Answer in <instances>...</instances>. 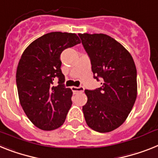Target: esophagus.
<instances>
[{
    "instance_id": "1",
    "label": "esophagus",
    "mask_w": 158,
    "mask_h": 158,
    "mask_svg": "<svg viewBox=\"0 0 158 158\" xmlns=\"http://www.w3.org/2000/svg\"><path fill=\"white\" fill-rule=\"evenodd\" d=\"M71 90L74 93L77 92H83L84 91V87H71Z\"/></svg>"
}]
</instances>
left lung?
I'll list each match as a JSON object with an SVG mask.
<instances>
[{
  "mask_svg": "<svg viewBox=\"0 0 158 158\" xmlns=\"http://www.w3.org/2000/svg\"><path fill=\"white\" fill-rule=\"evenodd\" d=\"M91 59L94 78L101 87L85 90L86 123L99 132L119 128L128 117L137 95L136 69L132 55L120 42L104 34H79Z\"/></svg>",
  "mask_w": 158,
  "mask_h": 158,
  "instance_id": "left-lung-1",
  "label": "left lung"
}]
</instances>
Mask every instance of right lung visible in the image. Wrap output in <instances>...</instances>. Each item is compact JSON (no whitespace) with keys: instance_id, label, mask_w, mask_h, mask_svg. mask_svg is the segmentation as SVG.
<instances>
[{"instance_id":"right-lung-1","label":"right lung","mask_w":158,"mask_h":158,"mask_svg":"<svg viewBox=\"0 0 158 158\" xmlns=\"http://www.w3.org/2000/svg\"><path fill=\"white\" fill-rule=\"evenodd\" d=\"M80 42L75 34L51 32L31 42L22 54L16 74L20 104L42 130H54L66 120L72 91L63 84L60 54ZM55 77L59 78L58 86L52 85Z\"/></svg>"}]
</instances>
